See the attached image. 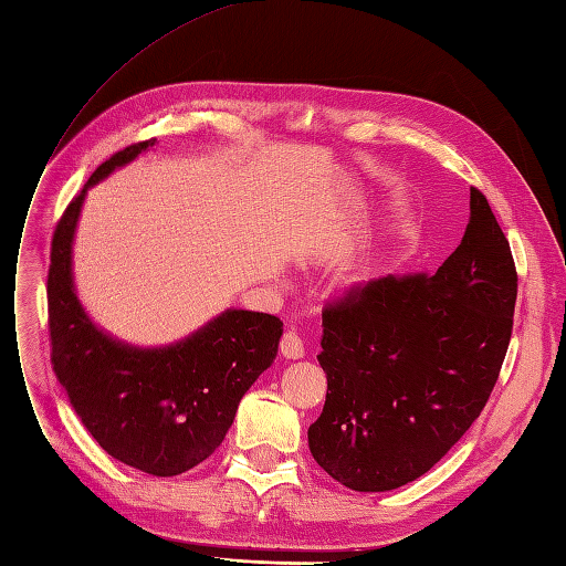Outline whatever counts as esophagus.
Segmentation results:
<instances>
[{"mask_svg": "<svg viewBox=\"0 0 566 566\" xmlns=\"http://www.w3.org/2000/svg\"><path fill=\"white\" fill-rule=\"evenodd\" d=\"M280 350L286 359H301L305 355V348H303V340L301 336L291 329V332H284L282 340H280Z\"/></svg>", "mask_w": 566, "mask_h": 566, "instance_id": "34e87169", "label": "esophagus"}]
</instances>
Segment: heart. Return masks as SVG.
Segmentation results:
<instances>
[{
	"instance_id": "heart-1",
	"label": "heart",
	"mask_w": 566,
	"mask_h": 566,
	"mask_svg": "<svg viewBox=\"0 0 566 566\" xmlns=\"http://www.w3.org/2000/svg\"><path fill=\"white\" fill-rule=\"evenodd\" d=\"M371 280H374L371 272H359V275L350 277V286H364L367 282H371Z\"/></svg>"
}]
</instances>
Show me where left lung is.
<instances>
[{
	"mask_svg": "<svg viewBox=\"0 0 566 566\" xmlns=\"http://www.w3.org/2000/svg\"><path fill=\"white\" fill-rule=\"evenodd\" d=\"M517 270L486 197L434 275L380 277L322 310L313 459L355 491L413 482L475 423L513 334Z\"/></svg>",
	"mask_w": 566,
	"mask_h": 566,
	"instance_id": "1",
	"label": "left lung"
}]
</instances>
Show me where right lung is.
Returning a JSON list of instances; mask_svg holds the SVG:
<instances>
[{"label": "right lung", "mask_w": 566, "mask_h": 566, "mask_svg": "<svg viewBox=\"0 0 566 566\" xmlns=\"http://www.w3.org/2000/svg\"><path fill=\"white\" fill-rule=\"evenodd\" d=\"M153 145L115 153L67 205L51 240L46 298L53 374L84 428L124 465L174 478L221 447L240 399L277 357L282 322L230 307L174 345L136 348L88 319L72 282L86 190Z\"/></svg>", "instance_id": "add662e5"}]
</instances>
